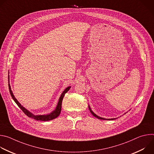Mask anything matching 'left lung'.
I'll use <instances>...</instances> for the list:
<instances>
[{
	"label": "left lung",
	"instance_id": "8db88e82",
	"mask_svg": "<svg viewBox=\"0 0 154 154\" xmlns=\"http://www.w3.org/2000/svg\"><path fill=\"white\" fill-rule=\"evenodd\" d=\"M88 108H89V109H90V112L91 113V114L94 116V117H96V118H97V119H102V120H114V119H116V118H112V119H105V118H101V117H100V116H98L97 115H96L93 111H92V109H91V108H90V106L88 105Z\"/></svg>",
	"mask_w": 154,
	"mask_h": 154
}]
</instances>
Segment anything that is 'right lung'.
Listing matches in <instances>:
<instances>
[{
  "instance_id": "obj_1",
  "label": "right lung",
  "mask_w": 154,
  "mask_h": 154,
  "mask_svg": "<svg viewBox=\"0 0 154 154\" xmlns=\"http://www.w3.org/2000/svg\"><path fill=\"white\" fill-rule=\"evenodd\" d=\"M8 87H9V91L10 93V94L13 98V99L14 100V101L16 102V103L18 105V106L23 110V112L29 118H31L32 119H34L35 120L37 121H48L50 120H52L54 119H55L56 118H57L61 112V103H62V101H63V99L64 96V94L66 93L69 89L71 88V86H68L66 88L63 92L62 93L60 97L58 102L57 103V105L56 106V108L55 109V110L53 111L52 112H51L50 114H48V115H35L33 113H32L31 112H30L29 110L26 108H25L23 105H21V104L17 101V100L15 98L14 96L13 95V93L11 90V86L10 85L8 84Z\"/></svg>"
}]
</instances>
